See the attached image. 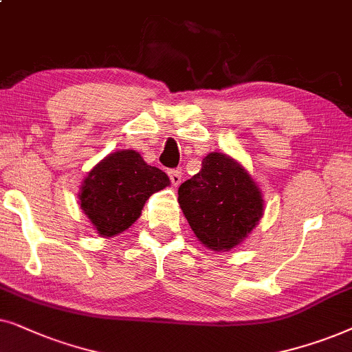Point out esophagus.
Here are the masks:
<instances>
[{"label":"esophagus","instance_id":"esophagus-1","mask_svg":"<svg viewBox=\"0 0 352 352\" xmlns=\"http://www.w3.org/2000/svg\"><path fill=\"white\" fill-rule=\"evenodd\" d=\"M168 177L173 186H179L182 184V172L180 170H168Z\"/></svg>","mask_w":352,"mask_h":352}]
</instances>
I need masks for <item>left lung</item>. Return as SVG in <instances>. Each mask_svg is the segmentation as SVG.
Here are the masks:
<instances>
[{
	"label": "left lung",
	"instance_id": "obj_1",
	"mask_svg": "<svg viewBox=\"0 0 352 352\" xmlns=\"http://www.w3.org/2000/svg\"><path fill=\"white\" fill-rule=\"evenodd\" d=\"M179 204L198 241L215 252L240 246L264 215L257 182L241 162L217 151L180 185Z\"/></svg>",
	"mask_w": 352,
	"mask_h": 352
}]
</instances>
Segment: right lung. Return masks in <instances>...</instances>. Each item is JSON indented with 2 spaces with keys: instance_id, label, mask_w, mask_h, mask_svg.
<instances>
[{
  "instance_id": "right-lung-1",
  "label": "right lung",
  "mask_w": 352,
  "mask_h": 352,
  "mask_svg": "<svg viewBox=\"0 0 352 352\" xmlns=\"http://www.w3.org/2000/svg\"><path fill=\"white\" fill-rule=\"evenodd\" d=\"M170 185L161 168L148 166L135 149L107 154L88 172L78 193L93 230L112 238L132 227L149 196Z\"/></svg>"
}]
</instances>
